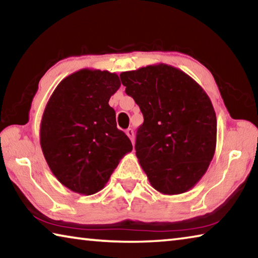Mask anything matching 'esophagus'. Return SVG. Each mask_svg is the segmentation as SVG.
<instances>
[{
    "instance_id": "1",
    "label": "esophagus",
    "mask_w": 258,
    "mask_h": 258,
    "mask_svg": "<svg viewBox=\"0 0 258 258\" xmlns=\"http://www.w3.org/2000/svg\"><path fill=\"white\" fill-rule=\"evenodd\" d=\"M126 134H127V137L131 139V141H132L134 146V131L132 128H127L126 130Z\"/></svg>"
}]
</instances>
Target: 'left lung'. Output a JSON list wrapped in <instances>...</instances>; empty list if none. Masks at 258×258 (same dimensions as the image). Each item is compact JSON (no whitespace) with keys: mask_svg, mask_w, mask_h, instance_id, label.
<instances>
[{"mask_svg":"<svg viewBox=\"0 0 258 258\" xmlns=\"http://www.w3.org/2000/svg\"><path fill=\"white\" fill-rule=\"evenodd\" d=\"M119 76L145 119L135 155L151 186L167 196L189 191L215 154L217 124L211 99L194 78L166 63Z\"/></svg>","mask_w":258,"mask_h":258,"instance_id":"left-lung-1","label":"left lung"}]
</instances>
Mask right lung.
Listing matches in <instances>:
<instances>
[{
	"label": "right lung",
	"instance_id": "right-lung-1",
	"mask_svg": "<svg viewBox=\"0 0 258 258\" xmlns=\"http://www.w3.org/2000/svg\"><path fill=\"white\" fill-rule=\"evenodd\" d=\"M119 87L116 73L84 68L64 77L46 103L40 126L43 155L56 180L76 194L102 190L133 149L109 106Z\"/></svg>",
	"mask_w": 258,
	"mask_h": 258
}]
</instances>
